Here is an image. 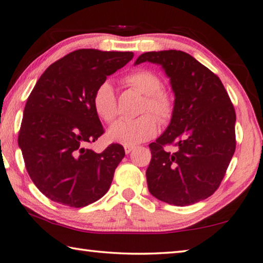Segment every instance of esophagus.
Instances as JSON below:
<instances>
[{"label":"esophagus","mask_w":263,"mask_h":263,"mask_svg":"<svg viewBox=\"0 0 263 263\" xmlns=\"http://www.w3.org/2000/svg\"><path fill=\"white\" fill-rule=\"evenodd\" d=\"M124 149H125V153L128 154V153H131L133 149H135V146H124Z\"/></svg>","instance_id":"obj_1"}]
</instances>
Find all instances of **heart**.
Masks as SVG:
<instances>
[{"label": "heart", "instance_id": "b5f03b06", "mask_svg": "<svg viewBox=\"0 0 263 263\" xmlns=\"http://www.w3.org/2000/svg\"><path fill=\"white\" fill-rule=\"evenodd\" d=\"M125 82L145 95L142 102L140 117L133 119H119L108 130V138L114 142L135 146L140 142L152 139L158 133V119L161 123L171 121L174 114V97L166 89L161 88L162 82L159 75L152 70L138 69L127 75ZM92 105L96 114L105 121L111 123L118 115L117 99L115 89L109 81L102 82L96 88L92 96ZM151 113H153L154 118Z\"/></svg>", "mask_w": 263, "mask_h": 263}]
</instances>
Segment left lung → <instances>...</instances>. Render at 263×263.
<instances>
[{
  "label": "left lung",
  "mask_w": 263,
  "mask_h": 263,
  "mask_svg": "<svg viewBox=\"0 0 263 263\" xmlns=\"http://www.w3.org/2000/svg\"><path fill=\"white\" fill-rule=\"evenodd\" d=\"M141 62L161 66L175 96L171 123L149 144V193L176 206L203 201L218 189L234 154V106L220 79L188 53L146 52L135 65ZM166 144L178 149L167 153Z\"/></svg>",
  "instance_id": "1"
}]
</instances>
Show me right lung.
<instances>
[{"label": "right lung", "mask_w": 263, "mask_h": 263, "mask_svg": "<svg viewBox=\"0 0 263 263\" xmlns=\"http://www.w3.org/2000/svg\"><path fill=\"white\" fill-rule=\"evenodd\" d=\"M132 58V52L81 48L53 62L35 83L24 108L18 146L31 180L51 201L83 208L109 190L125 151L119 144L102 153L86 147L104 133L92 96Z\"/></svg>", "instance_id": "right-lung-1"}]
</instances>
